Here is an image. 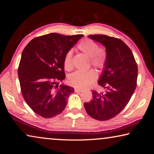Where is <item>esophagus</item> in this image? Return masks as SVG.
<instances>
[{
	"label": "esophagus",
	"mask_w": 154,
	"mask_h": 154,
	"mask_svg": "<svg viewBox=\"0 0 154 154\" xmlns=\"http://www.w3.org/2000/svg\"><path fill=\"white\" fill-rule=\"evenodd\" d=\"M75 92H83V90H82V89H79V88H75Z\"/></svg>",
	"instance_id": "esophagus-1"
}]
</instances>
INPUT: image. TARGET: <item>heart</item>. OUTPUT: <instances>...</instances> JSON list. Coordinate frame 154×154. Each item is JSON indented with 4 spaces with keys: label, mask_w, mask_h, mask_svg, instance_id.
<instances>
[{
    "label": "heart",
    "mask_w": 154,
    "mask_h": 154,
    "mask_svg": "<svg viewBox=\"0 0 154 154\" xmlns=\"http://www.w3.org/2000/svg\"><path fill=\"white\" fill-rule=\"evenodd\" d=\"M78 49L88 56L90 62L94 66L99 69H103L105 66L107 56L106 51L99 46L95 41L89 38H85L78 44ZM64 66L67 71H71L72 68V51H69L65 54L64 58ZM96 72L94 70H88L85 71H77L72 73L69 77V82L74 86L82 88H86L92 85L94 82Z\"/></svg>",
    "instance_id": "heart-1"
}]
</instances>
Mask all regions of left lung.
<instances>
[{"instance_id":"1","label":"left lung","mask_w":154,"mask_h":154,"mask_svg":"<svg viewBox=\"0 0 154 154\" xmlns=\"http://www.w3.org/2000/svg\"><path fill=\"white\" fill-rule=\"evenodd\" d=\"M88 37L105 46L107 60L98 82L104 92L92 91V99L84 103V107L92 118L105 121L116 117L128 103L136 89L137 64L121 39L103 35Z\"/></svg>"}]
</instances>
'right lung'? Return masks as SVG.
Wrapping results in <instances>:
<instances>
[{"label": "right lung", "instance_id": "add662e5", "mask_svg": "<svg viewBox=\"0 0 154 154\" xmlns=\"http://www.w3.org/2000/svg\"><path fill=\"white\" fill-rule=\"evenodd\" d=\"M83 35L50 33L31 40L22 51L18 67L21 91L26 103L45 118L60 114L74 88L58 82L64 79V58Z\"/></svg>", "mask_w": 154, "mask_h": 154}]
</instances>
